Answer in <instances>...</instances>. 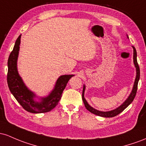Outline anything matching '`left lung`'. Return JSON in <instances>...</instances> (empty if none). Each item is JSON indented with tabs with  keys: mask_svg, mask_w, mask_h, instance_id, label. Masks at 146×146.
<instances>
[{
	"mask_svg": "<svg viewBox=\"0 0 146 146\" xmlns=\"http://www.w3.org/2000/svg\"><path fill=\"white\" fill-rule=\"evenodd\" d=\"M134 50V55H133V58H134V63H135V65L136 67V70H137V76H136L135 78V84H134V87L133 89H132V92L129 96V97L127 98V100L125 101V102L121 106H119V108H117V109L114 110L112 111H109V112H101V111H99L96 110L92 108L89 104H88V102L86 101V100L84 98V91H85V86H83V94H82V99H83V101L84 103L85 107L86 108V109L88 110V111L93 113V114H96V115L100 116V117H115V116L118 115L119 114H120L121 112H123V111L125 110L127 106L130 105L131 103L133 101L134 99H135L136 94H137V87H138V82L139 80V78H140V69H139V66L138 63H137V51H136L135 47L134 46H132Z\"/></svg>",
	"mask_w": 146,
	"mask_h": 146,
	"instance_id": "8db88e82",
	"label": "left lung"
}]
</instances>
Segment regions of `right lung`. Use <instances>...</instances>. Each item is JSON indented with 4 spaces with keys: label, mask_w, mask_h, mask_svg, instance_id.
Returning a JSON list of instances; mask_svg holds the SVG:
<instances>
[{
    "label": "right lung",
    "mask_w": 146,
    "mask_h": 146,
    "mask_svg": "<svg viewBox=\"0 0 146 146\" xmlns=\"http://www.w3.org/2000/svg\"><path fill=\"white\" fill-rule=\"evenodd\" d=\"M21 37V35L16 39L14 48L8 58L7 80L9 89L18 102L27 112L32 113L50 112L58 105L67 83L74 75H63L60 76L56 83L55 88L48 96L42 98L40 102L34 101L35 95L26 88L17 71L16 63L20 47Z\"/></svg>",
    "instance_id": "add662e5"
}]
</instances>
